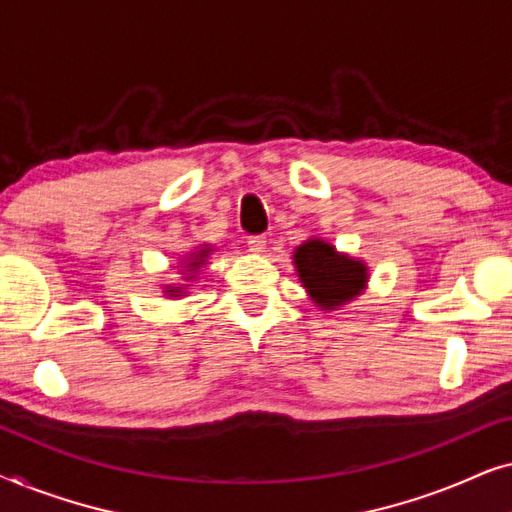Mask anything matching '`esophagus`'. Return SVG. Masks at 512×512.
<instances>
[{"label": "esophagus", "mask_w": 512, "mask_h": 512, "mask_svg": "<svg viewBox=\"0 0 512 512\" xmlns=\"http://www.w3.org/2000/svg\"><path fill=\"white\" fill-rule=\"evenodd\" d=\"M265 244H268V237L265 235H249L247 237V247H249V251H254V254H261V251H265Z\"/></svg>", "instance_id": "1"}]
</instances>
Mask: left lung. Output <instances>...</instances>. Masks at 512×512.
Wrapping results in <instances>:
<instances>
[{
  "instance_id": "left-lung-1",
  "label": "left lung",
  "mask_w": 512,
  "mask_h": 512,
  "mask_svg": "<svg viewBox=\"0 0 512 512\" xmlns=\"http://www.w3.org/2000/svg\"><path fill=\"white\" fill-rule=\"evenodd\" d=\"M296 268L314 303L328 310L359 296L368 279L366 265L340 256L321 240H310L296 249Z\"/></svg>"
}]
</instances>
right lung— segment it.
Returning <instances> with one entry per match:
<instances>
[{"mask_svg": "<svg viewBox=\"0 0 512 512\" xmlns=\"http://www.w3.org/2000/svg\"><path fill=\"white\" fill-rule=\"evenodd\" d=\"M207 254H209V249H202V251H200V254H195V258H193V263H188V265H191V268H193V270H195V268H198V265H205V263H202V261H205V256H207ZM170 293H172V296H177V293H179V291H177V289H172Z\"/></svg>", "mask_w": 512, "mask_h": 512, "instance_id": "obj_1", "label": "right lung"}]
</instances>
